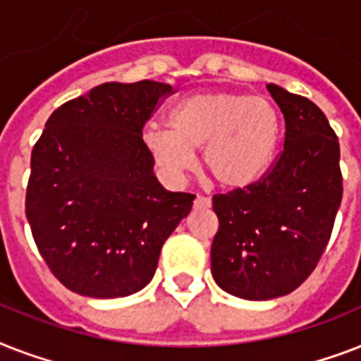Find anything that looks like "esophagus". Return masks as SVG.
Here are the masks:
<instances>
[{
	"instance_id": "obj_1",
	"label": "esophagus",
	"mask_w": 361,
	"mask_h": 361,
	"mask_svg": "<svg viewBox=\"0 0 361 361\" xmlns=\"http://www.w3.org/2000/svg\"><path fill=\"white\" fill-rule=\"evenodd\" d=\"M212 206V200H209L208 197H202V195H198L197 198H195V208L197 209H206Z\"/></svg>"
}]
</instances>
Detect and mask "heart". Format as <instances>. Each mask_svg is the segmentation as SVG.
<instances>
[{
  "label": "heart",
  "mask_w": 361,
  "mask_h": 361,
  "mask_svg": "<svg viewBox=\"0 0 361 361\" xmlns=\"http://www.w3.org/2000/svg\"><path fill=\"white\" fill-rule=\"evenodd\" d=\"M169 129L149 125L144 146L170 178L192 169L202 147L206 174L225 189H243L262 178L279 142L281 118L271 101L238 92H206L183 99Z\"/></svg>",
  "instance_id": "1"
}]
</instances>
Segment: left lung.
<instances>
[{
    "mask_svg": "<svg viewBox=\"0 0 361 361\" xmlns=\"http://www.w3.org/2000/svg\"><path fill=\"white\" fill-rule=\"evenodd\" d=\"M285 118V144L268 172L243 189L215 195V283L243 300L296 290L317 268L343 198L339 140L307 97L268 84Z\"/></svg>",
    "mask_w": 361,
    "mask_h": 361,
    "instance_id": "1",
    "label": "left lung"
}]
</instances>
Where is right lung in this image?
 <instances>
[{
  "mask_svg": "<svg viewBox=\"0 0 361 361\" xmlns=\"http://www.w3.org/2000/svg\"><path fill=\"white\" fill-rule=\"evenodd\" d=\"M172 86L106 82L48 118L31 152L25 217L56 279L90 298L142 290L195 195L153 174L142 129Z\"/></svg>",
  "mask_w": 361,
  "mask_h": 361,
  "instance_id": "1",
  "label": "right lung"
}]
</instances>
